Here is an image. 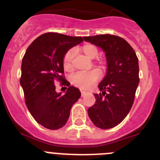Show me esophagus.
<instances>
[{"instance_id":"34e87169","label":"esophagus","mask_w":160,"mask_h":160,"mask_svg":"<svg viewBox=\"0 0 160 160\" xmlns=\"http://www.w3.org/2000/svg\"><path fill=\"white\" fill-rule=\"evenodd\" d=\"M80 93H81V96H83L87 93V91H83V90H80Z\"/></svg>"}]
</instances>
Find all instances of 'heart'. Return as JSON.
<instances>
[{
    "label": "heart",
    "instance_id": "heart-1",
    "mask_svg": "<svg viewBox=\"0 0 160 160\" xmlns=\"http://www.w3.org/2000/svg\"><path fill=\"white\" fill-rule=\"evenodd\" d=\"M80 51L84 54L88 58H94L98 54V49L96 46L91 44H86L82 46ZM73 51L69 50L66 54L62 59V65L65 70L71 72L73 69L72 58H73ZM105 61L101 60L98 62L100 68H105ZM100 72L98 69H93L90 71H81L73 75L71 79L72 83L77 88L83 90H88L99 80L100 78Z\"/></svg>",
    "mask_w": 160,
    "mask_h": 160
}]
</instances>
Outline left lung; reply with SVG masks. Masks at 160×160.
Segmentation results:
<instances>
[{
    "label": "left lung",
    "instance_id": "8db88e82",
    "mask_svg": "<svg viewBox=\"0 0 160 160\" xmlns=\"http://www.w3.org/2000/svg\"><path fill=\"white\" fill-rule=\"evenodd\" d=\"M84 41L99 46L105 52L106 76L98 84L96 102L88 110L96 127L109 129L123 121L134 103L139 83L138 58L122 37L111 34L84 37Z\"/></svg>",
    "mask_w": 160,
    "mask_h": 160
}]
</instances>
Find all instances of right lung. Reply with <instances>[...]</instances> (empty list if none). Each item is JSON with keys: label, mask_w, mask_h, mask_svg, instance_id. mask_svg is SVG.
Here are the masks:
<instances>
[{"label": "right lung", "mask_w": 160, "mask_h": 160, "mask_svg": "<svg viewBox=\"0 0 160 160\" xmlns=\"http://www.w3.org/2000/svg\"><path fill=\"white\" fill-rule=\"evenodd\" d=\"M83 41L81 37L46 32L32 41L23 56L20 83L26 106L36 121L49 130L65 126L81 95L65 78L62 59L69 48ZM55 81L66 86V94L55 91Z\"/></svg>", "instance_id": "add662e5"}]
</instances>
